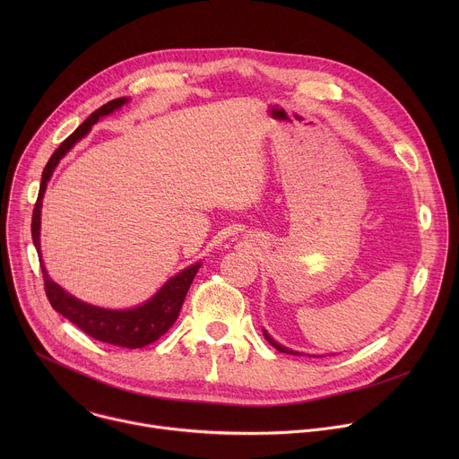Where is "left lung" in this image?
I'll return each mask as SVG.
<instances>
[{
	"instance_id": "obj_1",
	"label": "left lung",
	"mask_w": 459,
	"mask_h": 459,
	"mask_svg": "<svg viewBox=\"0 0 459 459\" xmlns=\"http://www.w3.org/2000/svg\"><path fill=\"white\" fill-rule=\"evenodd\" d=\"M264 336H265V340L276 349V351H280V352H285V354H294V356H301V352H298V351H292V349H289V347H283L281 343H278L274 338H271V334L267 333V331H264ZM308 356H312V354H308ZM317 358V356H316Z\"/></svg>"
}]
</instances>
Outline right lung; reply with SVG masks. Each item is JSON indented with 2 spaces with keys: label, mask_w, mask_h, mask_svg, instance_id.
I'll list each match as a JSON object with an SVG mask.
<instances>
[{
  "label": "right lung",
  "mask_w": 459,
  "mask_h": 459,
  "mask_svg": "<svg viewBox=\"0 0 459 459\" xmlns=\"http://www.w3.org/2000/svg\"><path fill=\"white\" fill-rule=\"evenodd\" d=\"M126 101H128V98H117V100L105 103L98 110H94L50 156V160L45 165L43 174H41L38 202H36L34 212H32V241H34L39 264H41L45 292H47V298L56 312L71 319L76 326H80L85 334H89L91 338H94L98 342H105V343L126 347V349H142V347L160 340L174 325V321L178 319V314L181 310V305L185 301V296L190 289V283H192L195 273H198L202 267V261H198V264L186 267L185 271H181L176 276H172L170 280H167L160 287V290L145 303L133 307V308L114 310V308H103V307L85 303V301L74 298L73 294H69L65 289H61L56 281H52L43 265L41 245H39L43 195L47 190V183L50 181V176H52L54 169L57 167L59 160L65 158V154H67L80 140H83L91 133L94 123H98L103 116H108L114 110L121 108Z\"/></svg>",
  "instance_id": "add662e5"
}]
</instances>
